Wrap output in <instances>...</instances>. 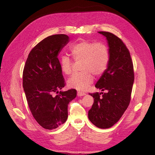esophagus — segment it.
I'll return each mask as SVG.
<instances>
[{"instance_id": "obj_1", "label": "esophagus", "mask_w": 155, "mask_h": 155, "mask_svg": "<svg viewBox=\"0 0 155 155\" xmlns=\"http://www.w3.org/2000/svg\"><path fill=\"white\" fill-rule=\"evenodd\" d=\"M85 94H86L85 93H84V92H77V95H78V97L84 96V95H85Z\"/></svg>"}]
</instances>
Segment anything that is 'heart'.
<instances>
[{
  "mask_svg": "<svg viewBox=\"0 0 155 155\" xmlns=\"http://www.w3.org/2000/svg\"><path fill=\"white\" fill-rule=\"evenodd\" d=\"M69 51L75 61H82L80 68L82 71L70 77L67 80V85L79 91H85L93 82L92 74L99 76L106 70L109 61L108 48L101 43L82 41L73 44ZM72 64V61L68 56L60 57V68L64 74H70Z\"/></svg>",
  "mask_w": 155,
  "mask_h": 155,
  "instance_id": "1",
  "label": "heart"
}]
</instances>
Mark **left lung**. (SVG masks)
Masks as SVG:
<instances>
[{
  "mask_svg": "<svg viewBox=\"0 0 155 155\" xmlns=\"http://www.w3.org/2000/svg\"><path fill=\"white\" fill-rule=\"evenodd\" d=\"M98 32L106 38L109 61L95 87L107 92L89 94L94 99L88 117L96 127L107 129L114 125L127 109L131 101L134 75L131 55L122 40L109 32Z\"/></svg>",
  "mask_w": 155,
  "mask_h": 155,
  "instance_id": "1",
  "label": "left lung"
}]
</instances>
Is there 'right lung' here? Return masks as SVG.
<instances>
[{"instance_id": "obj_1", "label": "right lung", "mask_w": 155, "mask_h": 155, "mask_svg": "<svg viewBox=\"0 0 155 155\" xmlns=\"http://www.w3.org/2000/svg\"><path fill=\"white\" fill-rule=\"evenodd\" d=\"M69 41L65 35L46 38L32 49L23 70L22 85L30 110L38 124L49 130L66 122L68 105L77 96L75 89L59 92L65 84L58 56Z\"/></svg>"}]
</instances>
